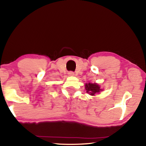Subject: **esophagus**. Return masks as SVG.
<instances>
[{
    "mask_svg": "<svg viewBox=\"0 0 146 146\" xmlns=\"http://www.w3.org/2000/svg\"><path fill=\"white\" fill-rule=\"evenodd\" d=\"M68 75H69L70 76H73V75H75V73L72 72V71H70V72H68Z\"/></svg>",
    "mask_w": 146,
    "mask_h": 146,
    "instance_id": "obj_1",
    "label": "esophagus"
}]
</instances>
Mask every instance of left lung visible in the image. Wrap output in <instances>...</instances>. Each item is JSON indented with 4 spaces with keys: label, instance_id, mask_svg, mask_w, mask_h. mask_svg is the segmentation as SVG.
<instances>
[{
    "label": "left lung",
    "instance_id": "8db88e82",
    "mask_svg": "<svg viewBox=\"0 0 146 146\" xmlns=\"http://www.w3.org/2000/svg\"><path fill=\"white\" fill-rule=\"evenodd\" d=\"M85 89H86V92L89 94L91 96H95L96 94L99 93L102 89L100 87L99 85L94 83V84H91V83H88V84H85Z\"/></svg>",
    "mask_w": 146,
    "mask_h": 146
}]
</instances>
